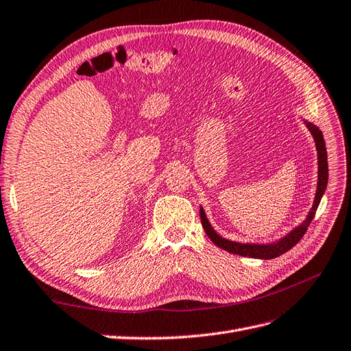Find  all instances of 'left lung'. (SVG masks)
Masks as SVG:
<instances>
[{"mask_svg": "<svg viewBox=\"0 0 351 351\" xmlns=\"http://www.w3.org/2000/svg\"><path fill=\"white\" fill-rule=\"evenodd\" d=\"M306 125L309 127L311 133L313 134V139L316 143V151H317V165H319V169H317V189H316V196H315V202L313 206L309 212V215L304 219V222L302 226H299L297 228H294L291 232H289L284 239H281L277 243H271V244H241V243H234L222 239L221 236H218L215 230L210 227L209 221L205 215L204 209L200 208V221H202V227H204L205 232L208 234V237L212 240V243L218 246L219 249H224L230 253L234 254H240V256H249V258H258V259H274L281 256L282 253L289 252L291 247H294L297 243L302 240V237L306 234L307 227L311 226L312 219L315 218L316 209L319 206V202L322 199V195L326 189L328 184V156H326V147H325V141H324V134L322 132L317 129L316 125L306 123Z\"/></svg>", "mask_w": 351, "mask_h": 351, "instance_id": "obj_1", "label": "left lung"}]
</instances>
